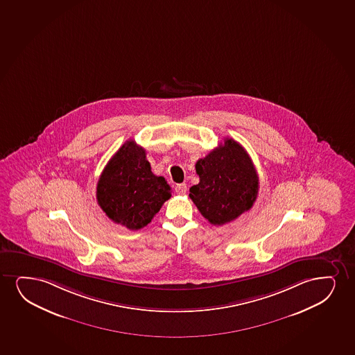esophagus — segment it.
Here are the masks:
<instances>
[{
    "mask_svg": "<svg viewBox=\"0 0 355 355\" xmlns=\"http://www.w3.org/2000/svg\"><path fill=\"white\" fill-rule=\"evenodd\" d=\"M175 192L178 194H181V196H184L187 192V184H179L175 186Z\"/></svg>",
    "mask_w": 355,
    "mask_h": 355,
    "instance_id": "obj_1",
    "label": "esophagus"
}]
</instances>
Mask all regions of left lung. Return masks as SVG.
<instances>
[{"instance_id": "1", "label": "left lung", "mask_w": 355, "mask_h": 355, "mask_svg": "<svg viewBox=\"0 0 355 355\" xmlns=\"http://www.w3.org/2000/svg\"><path fill=\"white\" fill-rule=\"evenodd\" d=\"M199 184L189 189V198L211 225H223L248 211L256 202L259 179L245 148L225 138L196 164Z\"/></svg>"}]
</instances>
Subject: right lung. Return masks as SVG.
I'll return each mask as SVG.
<instances>
[{"label": "right lung", "instance_id": "obj_1", "mask_svg": "<svg viewBox=\"0 0 355 355\" xmlns=\"http://www.w3.org/2000/svg\"><path fill=\"white\" fill-rule=\"evenodd\" d=\"M96 197L110 220L138 230L148 225L171 197V186L151 171L145 150L128 140L102 171Z\"/></svg>", "mask_w": 355, "mask_h": 355}]
</instances>
